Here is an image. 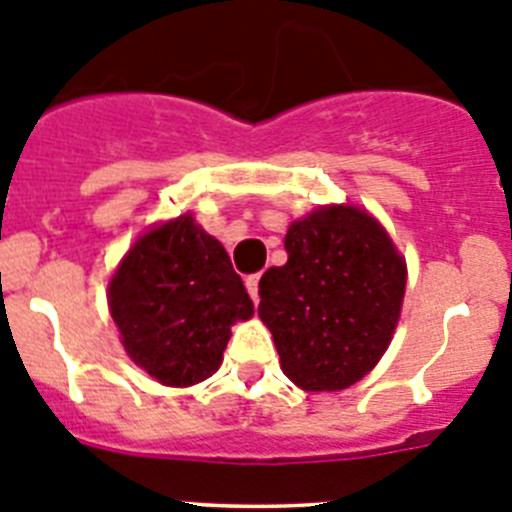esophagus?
Returning <instances> with one entry per match:
<instances>
[{"label": "esophagus", "instance_id": "esophagus-1", "mask_svg": "<svg viewBox=\"0 0 512 512\" xmlns=\"http://www.w3.org/2000/svg\"><path fill=\"white\" fill-rule=\"evenodd\" d=\"M245 285H247V293H250L252 301H257V285H260V273L247 275V278H245Z\"/></svg>", "mask_w": 512, "mask_h": 512}]
</instances>
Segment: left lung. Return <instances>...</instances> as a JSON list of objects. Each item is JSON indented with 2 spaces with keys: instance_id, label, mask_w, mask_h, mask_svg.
Returning a JSON list of instances; mask_svg holds the SVG:
<instances>
[{
  "instance_id": "obj_1",
  "label": "left lung",
  "mask_w": 512,
  "mask_h": 512,
  "mask_svg": "<svg viewBox=\"0 0 512 512\" xmlns=\"http://www.w3.org/2000/svg\"><path fill=\"white\" fill-rule=\"evenodd\" d=\"M288 262L260 278V306L298 388L344 390L388 349L405 293V262L385 229L354 206H324L290 224Z\"/></svg>"
}]
</instances>
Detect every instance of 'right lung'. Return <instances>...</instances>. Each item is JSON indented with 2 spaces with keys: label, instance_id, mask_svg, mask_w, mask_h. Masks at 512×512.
Returning a JSON list of instances; mask_svg holds the SVG:
<instances>
[{
  "label": "right lung",
  "instance_id": "obj_1",
  "mask_svg": "<svg viewBox=\"0 0 512 512\" xmlns=\"http://www.w3.org/2000/svg\"><path fill=\"white\" fill-rule=\"evenodd\" d=\"M109 311L135 365L186 388L219 370L229 326L255 306L227 250L183 214L127 252L109 283Z\"/></svg>",
  "mask_w": 512,
  "mask_h": 512
}]
</instances>
